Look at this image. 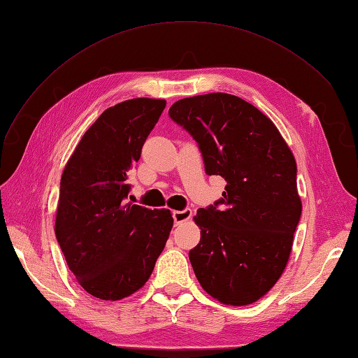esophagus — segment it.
<instances>
[{
  "instance_id": "1",
  "label": "esophagus",
  "mask_w": 358,
  "mask_h": 358,
  "mask_svg": "<svg viewBox=\"0 0 358 358\" xmlns=\"http://www.w3.org/2000/svg\"><path fill=\"white\" fill-rule=\"evenodd\" d=\"M192 216V210L191 209H183V210H176L173 212V221H175V225H179L182 222L188 221Z\"/></svg>"
}]
</instances>
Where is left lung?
Returning <instances> with one entry per match:
<instances>
[{
	"mask_svg": "<svg viewBox=\"0 0 358 358\" xmlns=\"http://www.w3.org/2000/svg\"><path fill=\"white\" fill-rule=\"evenodd\" d=\"M170 117L199 143L204 170L227 185L199 209L200 243L189 251L200 285L224 305L266 296L288 263L301 215L294 155L255 106L224 92L182 99Z\"/></svg>",
	"mask_w": 358,
	"mask_h": 358,
	"instance_id": "obj_1",
	"label": "left lung"
}]
</instances>
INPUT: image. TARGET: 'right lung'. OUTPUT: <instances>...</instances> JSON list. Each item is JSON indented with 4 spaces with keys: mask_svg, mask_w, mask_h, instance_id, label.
<instances>
[{
    "mask_svg": "<svg viewBox=\"0 0 358 358\" xmlns=\"http://www.w3.org/2000/svg\"><path fill=\"white\" fill-rule=\"evenodd\" d=\"M164 107L157 99L109 107L62 171L55 234L69 268L96 299L121 300L142 288L171 231L169 209L125 203L127 173Z\"/></svg>",
    "mask_w": 358,
    "mask_h": 358,
    "instance_id": "1",
    "label": "right lung"
}]
</instances>
